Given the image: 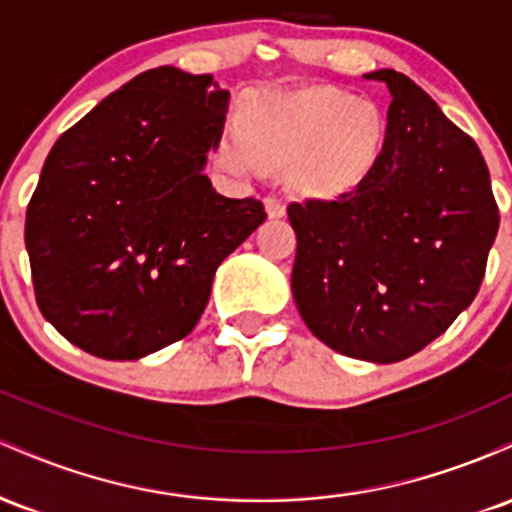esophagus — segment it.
Segmentation results:
<instances>
[{"instance_id": "1", "label": "esophagus", "mask_w": 512, "mask_h": 512, "mask_svg": "<svg viewBox=\"0 0 512 512\" xmlns=\"http://www.w3.org/2000/svg\"><path fill=\"white\" fill-rule=\"evenodd\" d=\"M264 209L269 219H281L286 214V204L279 197H264Z\"/></svg>"}]
</instances>
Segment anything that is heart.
<instances>
[{"instance_id": "obj_1", "label": "heart", "mask_w": 512, "mask_h": 512, "mask_svg": "<svg viewBox=\"0 0 512 512\" xmlns=\"http://www.w3.org/2000/svg\"><path fill=\"white\" fill-rule=\"evenodd\" d=\"M387 122L370 101L334 88L298 93L257 91L216 142V163L240 180H262L286 166L296 195L334 199L354 192L378 166Z\"/></svg>"}]
</instances>
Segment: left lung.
<instances>
[{
    "mask_svg": "<svg viewBox=\"0 0 512 512\" xmlns=\"http://www.w3.org/2000/svg\"><path fill=\"white\" fill-rule=\"evenodd\" d=\"M387 142L373 173L334 202L291 204V291L308 330L370 363L414 356L477 296L498 233L489 168L474 139L395 69Z\"/></svg>",
    "mask_w": 512,
    "mask_h": 512,
    "instance_id": "8db88e82",
    "label": "left lung"
}]
</instances>
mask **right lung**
Masks as SVG:
<instances>
[{"instance_id":"obj_1","label":"right lung","mask_w":512,"mask_h":512,"mask_svg":"<svg viewBox=\"0 0 512 512\" xmlns=\"http://www.w3.org/2000/svg\"><path fill=\"white\" fill-rule=\"evenodd\" d=\"M226 113L214 76L158 67L52 146L26 250L40 313L74 346L134 361L195 330L219 264L267 219L204 175Z\"/></svg>"}]
</instances>
